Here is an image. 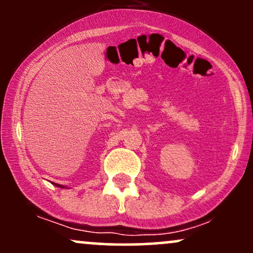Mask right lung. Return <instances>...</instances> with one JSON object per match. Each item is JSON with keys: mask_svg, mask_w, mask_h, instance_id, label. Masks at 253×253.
<instances>
[{"mask_svg": "<svg viewBox=\"0 0 253 253\" xmlns=\"http://www.w3.org/2000/svg\"><path fill=\"white\" fill-rule=\"evenodd\" d=\"M54 185H56V187H58V188H63V189H64V188H66L65 185H62V184H57V183H54Z\"/></svg>", "mask_w": 253, "mask_h": 253, "instance_id": "add662e5", "label": "right lung"}]
</instances>
